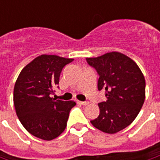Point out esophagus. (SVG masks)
I'll return each mask as SVG.
<instances>
[{"label":"esophagus","instance_id":"esophagus-1","mask_svg":"<svg viewBox=\"0 0 160 160\" xmlns=\"http://www.w3.org/2000/svg\"><path fill=\"white\" fill-rule=\"evenodd\" d=\"M77 103L79 104H81V105H87V104H89L88 101H78Z\"/></svg>","mask_w":160,"mask_h":160}]
</instances>
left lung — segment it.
Returning <instances> with one entry per match:
<instances>
[{
  "instance_id": "left-lung-1",
  "label": "left lung",
  "mask_w": 160,
  "mask_h": 160,
  "mask_svg": "<svg viewBox=\"0 0 160 160\" xmlns=\"http://www.w3.org/2000/svg\"><path fill=\"white\" fill-rule=\"evenodd\" d=\"M87 62L98 73V89H104L107 98L98 104L99 115L91 122L104 133H118L133 122L144 104V75L133 60L117 51Z\"/></svg>"
}]
</instances>
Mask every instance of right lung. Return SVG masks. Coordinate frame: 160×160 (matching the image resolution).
<instances>
[{"mask_svg": "<svg viewBox=\"0 0 160 160\" xmlns=\"http://www.w3.org/2000/svg\"><path fill=\"white\" fill-rule=\"evenodd\" d=\"M73 59L41 55L19 73L13 89L16 114L26 130L34 136L51 141L65 130L74 101L51 98L59 84L62 70Z\"/></svg>", "mask_w": 160, "mask_h": 160, "instance_id": "1", "label": "right lung"}]
</instances>
